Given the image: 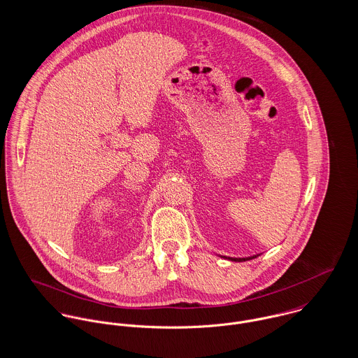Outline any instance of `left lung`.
Returning <instances> with one entry per match:
<instances>
[{
    "label": "left lung",
    "instance_id": "obj_1",
    "mask_svg": "<svg viewBox=\"0 0 358 358\" xmlns=\"http://www.w3.org/2000/svg\"><path fill=\"white\" fill-rule=\"evenodd\" d=\"M259 255H260V254L248 256V257H230V256H220V257H223V259H229V260H231V262H245V260H251V259H255V257H257Z\"/></svg>",
    "mask_w": 358,
    "mask_h": 358
}]
</instances>
